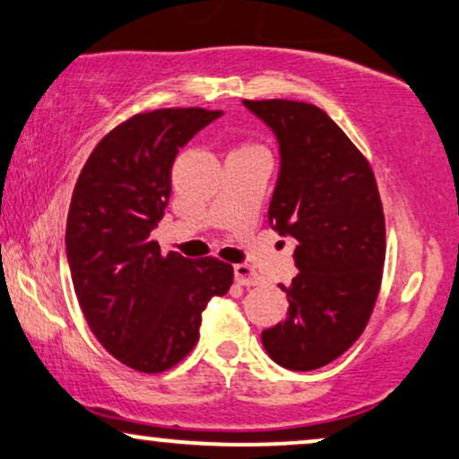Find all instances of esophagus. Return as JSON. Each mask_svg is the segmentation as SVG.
<instances>
[{"label": "esophagus", "instance_id": "obj_1", "mask_svg": "<svg viewBox=\"0 0 459 459\" xmlns=\"http://www.w3.org/2000/svg\"><path fill=\"white\" fill-rule=\"evenodd\" d=\"M234 279L238 285H245V287L262 285V276H259L255 270H253V265H248V264L234 265Z\"/></svg>", "mask_w": 459, "mask_h": 459}]
</instances>
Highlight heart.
<instances>
[{
  "label": "heart",
  "mask_w": 459,
  "mask_h": 459,
  "mask_svg": "<svg viewBox=\"0 0 459 459\" xmlns=\"http://www.w3.org/2000/svg\"><path fill=\"white\" fill-rule=\"evenodd\" d=\"M251 146H253V144H251Z\"/></svg>",
  "instance_id": "b5f03b06"
}]
</instances>
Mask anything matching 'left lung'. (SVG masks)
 Returning a JSON list of instances; mask_svg holds the SVG:
<instances>
[{"label": "left lung", "instance_id": "1", "mask_svg": "<svg viewBox=\"0 0 459 459\" xmlns=\"http://www.w3.org/2000/svg\"><path fill=\"white\" fill-rule=\"evenodd\" d=\"M279 138L281 174L268 221L298 240L285 319L262 332L276 364L316 370L361 336L381 290L385 214L375 172L319 106L245 100Z\"/></svg>", "mask_w": 459, "mask_h": 459}]
</instances>
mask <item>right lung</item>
<instances>
[{"label": "right lung", "instance_id": "add662e5", "mask_svg": "<svg viewBox=\"0 0 459 459\" xmlns=\"http://www.w3.org/2000/svg\"><path fill=\"white\" fill-rule=\"evenodd\" d=\"M217 117L206 108L138 112L100 140L74 186L65 248L78 304L101 347L146 375L194 351L204 308L234 282L230 264L163 255L151 238L178 149Z\"/></svg>", "mask_w": 459, "mask_h": 459}]
</instances>
